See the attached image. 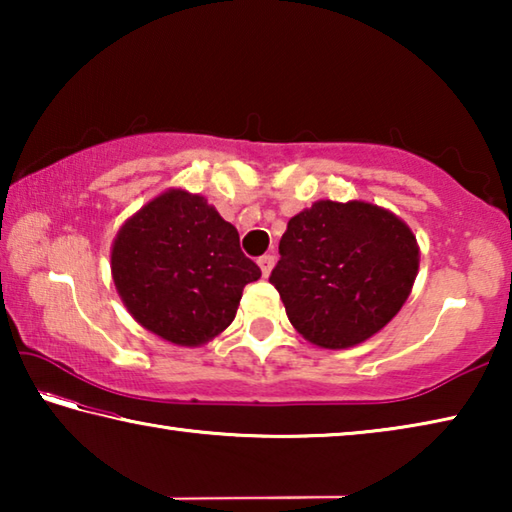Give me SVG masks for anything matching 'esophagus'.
Segmentation results:
<instances>
[{
	"label": "esophagus",
	"mask_w": 512,
	"mask_h": 512,
	"mask_svg": "<svg viewBox=\"0 0 512 512\" xmlns=\"http://www.w3.org/2000/svg\"><path fill=\"white\" fill-rule=\"evenodd\" d=\"M257 264H259V268H262L264 277H268V273H271V268L275 264V255L273 253H266V255H262V257L257 259Z\"/></svg>",
	"instance_id": "1"
}]
</instances>
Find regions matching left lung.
Returning <instances> with one entry per match:
<instances>
[{
    "label": "left lung",
    "instance_id": "1",
    "mask_svg": "<svg viewBox=\"0 0 512 512\" xmlns=\"http://www.w3.org/2000/svg\"><path fill=\"white\" fill-rule=\"evenodd\" d=\"M420 250L377 205L318 201L293 216L268 282L309 343L341 350L377 334L409 298Z\"/></svg>",
    "mask_w": 512,
    "mask_h": 512
}]
</instances>
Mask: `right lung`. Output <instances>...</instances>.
I'll return each mask as SVG.
<instances>
[{
  "instance_id": "1",
  "label": "right lung",
  "mask_w": 512,
  "mask_h": 512,
  "mask_svg": "<svg viewBox=\"0 0 512 512\" xmlns=\"http://www.w3.org/2000/svg\"><path fill=\"white\" fill-rule=\"evenodd\" d=\"M112 280L131 316L176 345H203L235 320L259 266L239 232L203 196L183 189L153 198L112 244Z\"/></svg>"
}]
</instances>
